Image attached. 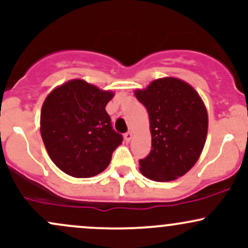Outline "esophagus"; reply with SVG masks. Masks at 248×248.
Segmentation results:
<instances>
[{
	"label": "esophagus",
	"instance_id": "1",
	"mask_svg": "<svg viewBox=\"0 0 248 248\" xmlns=\"http://www.w3.org/2000/svg\"><path fill=\"white\" fill-rule=\"evenodd\" d=\"M130 139H132V132H127L124 133V140L128 142V141H130Z\"/></svg>",
	"mask_w": 248,
	"mask_h": 248
}]
</instances>
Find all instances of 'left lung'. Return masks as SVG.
Returning <instances> with one entry per match:
<instances>
[{
    "label": "left lung",
    "instance_id": "obj_1",
    "mask_svg": "<svg viewBox=\"0 0 248 248\" xmlns=\"http://www.w3.org/2000/svg\"><path fill=\"white\" fill-rule=\"evenodd\" d=\"M149 115L152 149L139 160L140 172L154 181H172L187 173L199 159L208 116L199 94L179 78L155 80L135 92Z\"/></svg>",
    "mask_w": 248,
    "mask_h": 248
}]
</instances>
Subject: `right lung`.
<instances>
[{
    "instance_id": "obj_1",
    "label": "right lung",
    "mask_w": 248,
    "mask_h": 248,
    "mask_svg": "<svg viewBox=\"0 0 248 248\" xmlns=\"http://www.w3.org/2000/svg\"><path fill=\"white\" fill-rule=\"evenodd\" d=\"M113 96L82 80L69 81L48 95L41 110V137L62 172L91 178L108 167L124 140L106 111Z\"/></svg>"
}]
</instances>
